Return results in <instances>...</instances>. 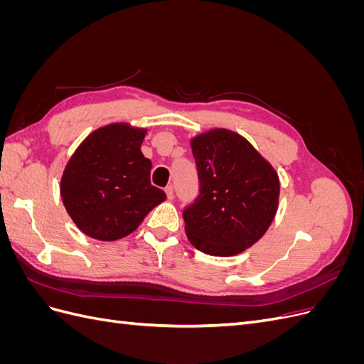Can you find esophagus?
<instances>
[{
    "label": "esophagus",
    "instance_id": "obj_1",
    "mask_svg": "<svg viewBox=\"0 0 364 364\" xmlns=\"http://www.w3.org/2000/svg\"><path fill=\"white\" fill-rule=\"evenodd\" d=\"M165 194H167V197H168L170 200L173 199V196H174V188H173V185L165 186Z\"/></svg>",
    "mask_w": 364,
    "mask_h": 364
}]
</instances>
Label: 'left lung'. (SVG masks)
I'll use <instances>...</instances> for the list:
<instances>
[{"label": "left lung", "instance_id": "obj_1", "mask_svg": "<svg viewBox=\"0 0 364 364\" xmlns=\"http://www.w3.org/2000/svg\"><path fill=\"white\" fill-rule=\"evenodd\" d=\"M199 196L183 209L190 243L214 257H232L255 245L272 225L279 178L250 142L228 129L191 139Z\"/></svg>", "mask_w": 364, "mask_h": 364}]
</instances>
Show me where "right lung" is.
Returning a JSON list of instances; mask_svg holds the SVG:
<instances>
[{
  "label": "right lung",
  "instance_id": "1",
  "mask_svg": "<svg viewBox=\"0 0 364 364\" xmlns=\"http://www.w3.org/2000/svg\"><path fill=\"white\" fill-rule=\"evenodd\" d=\"M146 129L115 123L94 130L63 170L60 196L75 226L87 237L114 241L142 223L167 199L150 183L151 161L141 153Z\"/></svg>",
  "mask_w": 364,
  "mask_h": 364
}]
</instances>
